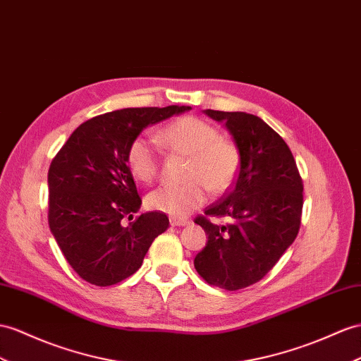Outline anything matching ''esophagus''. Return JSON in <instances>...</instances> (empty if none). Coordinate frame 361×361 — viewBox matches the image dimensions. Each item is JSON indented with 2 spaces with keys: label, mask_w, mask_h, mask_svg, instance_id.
I'll return each instance as SVG.
<instances>
[{
  "label": "esophagus",
  "mask_w": 361,
  "mask_h": 361,
  "mask_svg": "<svg viewBox=\"0 0 361 361\" xmlns=\"http://www.w3.org/2000/svg\"><path fill=\"white\" fill-rule=\"evenodd\" d=\"M171 226L173 227H184V226H189L190 221L188 218H177V216H171Z\"/></svg>",
  "instance_id": "esophagus-1"
}]
</instances>
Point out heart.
I'll return each mask as SVG.
<instances>
[{"label":"heart","mask_w":361,"mask_h":361,"mask_svg":"<svg viewBox=\"0 0 361 361\" xmlns=\"http://www.w3.org/2000/svg\"><path fill=\"white\" fill-rule=\"evenodd\" d=\"M159 140L171 151L189 155L183 184H164L147 195V206L172 216H184L202 206L212 193H223L232 186L241 163L238 146L219 134L207 120L186 116L166 125ZM128 168L137 181L151 183L160 169L159 149L152 138L137 137L128 147Z\"/></svg>","instance_id":"1"}]
</instances>
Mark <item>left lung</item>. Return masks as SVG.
<instances>
[{"mask_svg": "<svg viewBox=\"0 0 361 361\" xmlns=\"http://www.w3.org/2000/svg\"><path fill=\"white\" fill-rule=\"evenodd\" d=\"M204 113L226 123L241 163L233 186L195 218L207 244L193 265L207 283L236 291L259 282L298 236L303 184L288 145L262 118L241 111Z\"/></svg>", "mask_w": 361, "mask_h": 361, "instance_id": "1", "label": "left lung"}]
</instances>
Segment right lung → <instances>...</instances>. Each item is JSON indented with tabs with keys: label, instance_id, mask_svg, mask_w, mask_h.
<instances>
[{
	"label": "right lung",
	"instance_id": "right-lung-1",
	"mask_svg": "<svg viewBox=\"0 0 361 361\" xmlns=\"http://www.w3.org/2000/svg\"><path fill=\"white\" fill-rule=\"evenodd\" d=\"M190 106L125 108L82 123L54 157L49 169V224L61 252L82 279L108 286L142 267L154 239L169 218L146 212L128 147L143 129ZM132 223L124 224V219Z\"/></svg>",
	"mask_w": 361,
	"mask_h": 361
}]
</instances>
